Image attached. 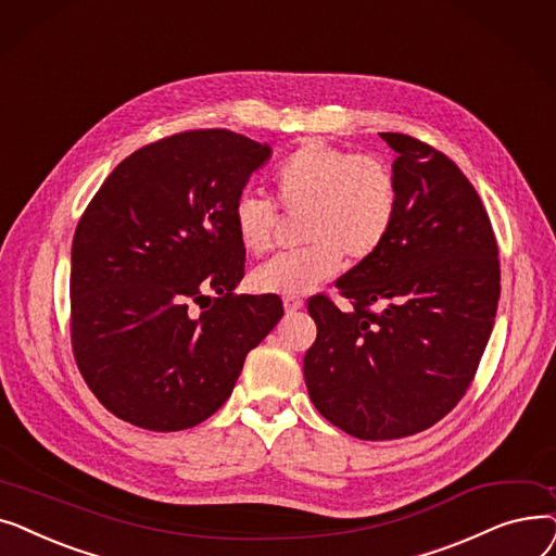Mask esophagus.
I'll list each match as a JSON object with an SVG mask.
<instances>
[{
	"label": "esophagus",
	"instance_id": "obj_1",
	"mask_svg": "<svg viewBox=\"0 0 556 556\" xmlns=\"http://www.w3.org/2000/svg\"><path fill=\"white\" fill-rule=\"evenodd\" d=\"M282 303H285L287 312H296V309H301L305 305V301L301 296H285Z\"/></svg>",
	"mask_w": 556,
	"mask_h": 556
}]
</instances>
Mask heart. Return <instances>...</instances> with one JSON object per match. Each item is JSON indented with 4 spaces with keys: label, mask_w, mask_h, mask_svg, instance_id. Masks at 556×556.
<instances>
[{
    "label": "heart",
    "mask_w": 556,
    "mask_h": 556,
    "mask_svg": "<svg viewBox=\"0 0 556 556\" xmlns=\"http://www.w3.org/2000/svg\"><path fill=\"white\" fill-rule=\"evenodd\" d=\"M271 185L287 215H305L301 237L307 244L269 260L251 276L264 294H305L339 274L343 253L355 262L376 255L399 215V180L384 161L321 140L285 155ZM232 222L249 255L274 247L280 215L269 197L244 192L235 201Z\"/></svg>",
    "instance_id": "heart-1"
}]
</instances>
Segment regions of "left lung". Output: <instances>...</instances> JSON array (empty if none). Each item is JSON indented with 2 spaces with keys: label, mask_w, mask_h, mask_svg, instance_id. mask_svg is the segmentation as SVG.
Masks as SVG:
<instances>
[{
  "label": "left lung",
  "mask_w": 556,
  "mask_h": 556,
  "mask_svg": "<svg viewBox=\"0 0 556 556\" xmlns=\"http://www.w3.org/2000/svg\"><path fill=\"white\" fill-rule=\"evenodd\" d=\"M380 136L399 153V215L380 251L337 280L353 309L307 301L316 341L303 359L314 407L364 441L428 430L462 401L500 299L495 235L470 180L426 142Z\"/></svg>",
  "instance_id": "left-lung-1"
}]
</instances>
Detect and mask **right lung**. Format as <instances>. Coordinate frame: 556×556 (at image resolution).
Here are the masks:
<instances>
[{
  "label": "right lung",
  "mask_w": 556,
  "mask_h": 556,
  "mask_svg": "<svg viewBox=\"0 0 556 556\" xmlns=\"http://www.w3.org/2000/svg\"><path fill=\"white\" fill-rule=\"evenodd\" d=\"M269 155V144L226 128L185 130L124 157L78 222L74 359L99 403L130 426L178 432L213 416L280 321L276 294H235L247 251L232 207Z\"/></svg>",
  "instance_id": "1"
}]
</instances>
